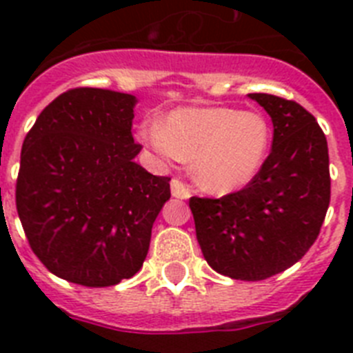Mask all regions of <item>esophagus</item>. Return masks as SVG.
<instances>
[{
    "label": "esophagus",
    "instance_id": "1",
    "mask_svg": "<svg viewBox=\"0 0 353 353\" xmlns=\"http://www.w3.org/2000/svg\"><path fill=\"white\" fill-rule=\"evenodd\" d=\"M171 194H173L174 198L187 199L191 196V191H189V187L183 182H180L179 179H173L171 180Z\"/></svg>",
    "mask_w": 353,
    "mask_h": 353
}]
</instances>
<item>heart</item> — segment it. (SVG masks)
I'll return each mask as SVG.
<instances>
[{
	"label": "heart",
	"mask_w": 353,
	"mask_h": 353,
	"mask_svg": "<svg viewBox=\"0 0 353 353\" xmlns=\"http://www.w3.org/2000/svg\"><path fill=\"white\" fill-rule=\"evenodd\" d=\"M139 138L166 162L194 161L205 191L230 194L256 179L269 157L270 125L256 111L179 108L162 123H143Z\"/></svg>",
	"instance_id": "heart-1"
}]
</instances>
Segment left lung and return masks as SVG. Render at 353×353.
<instances>
[{
    "label": "left lung",
    "instance_id": "left-lung-1",
    "mask_svg": "<svg viewBox=\"0 0 353 353\" xmlns=\"http://www.w3.org/2000/svg\"><path fill=\"white\" fill-rule=\"evenodd\" d=\"M269 113L272 150L249 185L219 199L191 198L196 239L215 272L261 281L290 269L314 244L330 201L329 148L301 104L249 93Z\"/></svg>",
    "mask_w": 353,
    "mask_h": 353
}]
</instances>
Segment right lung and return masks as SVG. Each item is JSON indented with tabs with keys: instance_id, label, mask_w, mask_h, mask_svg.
<instances>
[{
	"instance_id": "right-lung-1",
	"label": "right lung",
	"mask_w": 353,
	"mask_h": 353,
	"mask_svg": "<svg viewBox=\"0 0 353 353\" xmlns=\"http://www.w3.org/2000/svg\"><path fill=\"white\" fill-rule=\"evenodd\" d=\"M136 102L113 90H68L24 138L19 219L49 272L76 285L113 286L138 272L171 196V179L134 162Z\"/></svg>"
}]
</instances>
